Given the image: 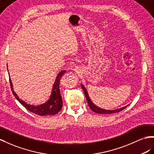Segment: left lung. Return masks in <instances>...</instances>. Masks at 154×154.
<instances>
[{"mask_svg": "<svg viewBox=\"0 0 154 154\" xmlns=\"http://www.w3.org/2000/svg\"><path fill=\"white\" fill-rule=\"evenodd\" d=\"M81 87H82V90H83V91H84L85 95V97L86 98V100H87L88 106L90 107V109H91L92 111H94V112L98 113V114H104V115H110V114H113V113L120 112V111H122V110L125 109L126 107H128V105H127V106H125V107H122V108L118 109H116V110H112V111H110V110H105V109L98 107L97 106H96V105H94L93 103V102L91 101V100L90 99V97L88 96V94L87 92V90H86V88H85V86L82 85H81Z\"/></svg>", "mask_w": 154, "mask_h": 154, "instance_id": "8db88e82", "label": "left lung"}]
</instances>
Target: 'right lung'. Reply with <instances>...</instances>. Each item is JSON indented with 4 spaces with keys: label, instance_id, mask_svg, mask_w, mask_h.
Returning a JSON list of instances; mask_svg holds the SVG:
<instances>
[{
    "label": "right lung",
    "instance_id": "1",
    "mask_svg": "<svg viewBox=\"0 0 154 154\" xmlns=\"http://www.w3.org/2000/svg\"><path fill=\"white\" fill-rule=\"evenodd\" d=\"M66 72V70L61 71L59 73L55 79L54 83L53 86L52 92L50 96L49 99L47 100L45 103H43L40 105L35 106L32 105L27 104L26 102L19 99V97L15 92L14 91L12 82L11 81L10 77V83L11 86V90L15 97L18 100L23 106L31 112H33L39 116H47V115H54L60 111L62 107V98L60 92V88H59V83L60 79L62 76Z\"/></svg>",
    "mask_w": 154,
    "mask_h": 154
}]
</instances>
